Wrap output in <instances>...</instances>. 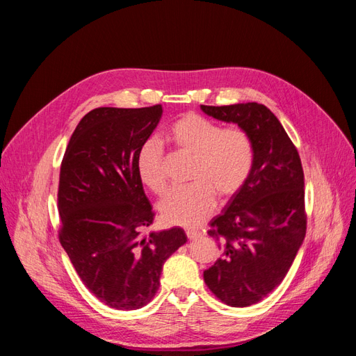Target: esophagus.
I'll return each instance as SVG.
<instances>
[{"instance_id": "esophagus-1", "label": "esophagus", "mask_w": 356, "mask_h": 356, "mask_svg": "<svg viewBox=\"0 0 356 356\" xmlns=\"http://www.w3.org/2000/svg\"><path fill=\"white\" fill-rule=\"evenodd\" d=\"M186 233H187V238H188L190 241H196V239H199L200 236H202V233H200V232L191 230V229H187V230H186Z\"/></svg>"}]
</instances>
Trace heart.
I'll list each match as a JSON object with an SVG mask.
<instances>
[{"label": "heart", "mask_w": 356, "mask_h": 356, "mask_svg": "<svg viewBox=\"0 0 356 356\" xmlns=\"http://www.w3.org/2000/svg\"><path fill=\"white\" fill-rule=\"evenodd\" d=\"M170 139L182 153L195 156L188 187L170 190L159 203L165 222L182 227H199L217 207V195L229 199L238 193L250 177L254 165L252 139L245 129L221 127L196 113L179 117L169 131ZM163 145L149 138L139 147L136 172L152 191L166 188Z\"/></svg>", "instance_id": "b5f03b06"}]
</instances>
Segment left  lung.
Instances as JSON below:
<instances>
[{"instance_id": "left-lung-1", "label": "left lung", "mask_w": 356, "mask_h": 356, "mask_svg": "<svg viewBox=\"0 0 356 356\" xmlns=\"http://www.w3.org/2000/svg\"><path fill=\"white\" fill-rule=\"evenodd\" d=\"M200 110L238 124L252 139L251 174L208 230L221 258L203 272L204 284L225 305L246 307L284 281L305 241L303 168L297 148L267 106L246 102L200 105Z\"/></svg>"}]
</instances>
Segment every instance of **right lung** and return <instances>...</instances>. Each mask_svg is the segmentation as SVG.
Returning <instances> with one entry per match:
<instances>
[{
	"label": "right lung",
	"mask_w": 356,
	"mask_h": 356,
	"mask_svg": "<svg viewBox=\"0 0 356 356\" xmlns=\"http://www.w3.org/2000/svg\"><path fill=\"white\" fill-rule=\"evenodd\" d=\"M161 114V105L88 113L60 165L59 241L90 293L118 310L149 303L165 261L187 242L181 227L143 234L154 213L136 154Z\"/></svg>",
	"instance_id": "1"
}]
</instances>
